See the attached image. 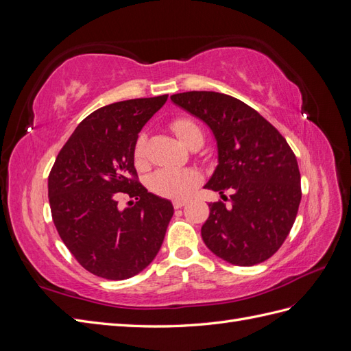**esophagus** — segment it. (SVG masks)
<instances>
[{"label":"esophagus","mask_w":351,"mask_h":351,"mask_svg":"<svg viewBox=\"0 0 351 351\" xmlns=\"http://www.w3.org/2000/svg\"><path fill=\"white\" fill-rule=\"evenodd\" d=\"M186 204H187V200H180V199H176V200L173 202V205H174V208H176V209L183 208Z\"/></svg>","instance_id":"esophagus-1"}]
</instances>
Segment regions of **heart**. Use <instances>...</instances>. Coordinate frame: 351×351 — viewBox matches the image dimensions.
I'll return each instance as SVG.
<instances>
[{"label":"heart","mask_w":351,"mask_h":351,"mask_svg":"<svg viewBox=\"0 0 351 351\" xmlns=\"http://www.w3.org/2000/svg\"><path fill=\"white\" fill-rule=\"evenodd\" d=\"M171 129L177 137L186 146L196 137H204L200 127L190 119H177L171 123ZM145 146H146V134L142 133L137 136L134 143V159L137 162H142L145 158ZM200 176L195 169L190 168H161L149 177V187L154 193L171 197V199H184L193 192V189L199 183Z\"/></svg>","instance_id":"1"}]
</instances>
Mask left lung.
I'll return each mask as SVG.
<instances>
[{
	"instance_id": "obj_1",
	"label": "left lung",
	"mask_w": 351,
	"mask_h": 351,
	"mask_svg": "<svg viewBox=\"0 0 351 351\" xmlns=\"http://www.w3.org/2000/svg\"><path fill=\"white\" fill-rule=\"evenodd\" d=\"M171 101L204 121L217 142L218 165L204 189L230 205L209 204L200 230L208 249L237 267L269 259L289 236L302 199L291 147L258 111L230 95L193 90Z\"/></svg>"
}]
</instances>
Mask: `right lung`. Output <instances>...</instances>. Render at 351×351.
<instances>
[{
	"instance_id": "add662e5",
	"label": "right lung",
	"mask_w": 351,
	"mask_h": 351,
	"mask_svg": "<svg viewBox=\"0 0 351 351\" xmlns=\"http://www.w3.org/2000/svg\"><path fill=\"white\" fill-rule=\"evenodd\" d=\"M168 95L114 102L73 132L48 177L52 221L84 269L107 280L142 272L158 254L173 204L137 182L134 143ZM121 194L134 197L121 208Z\"/></svg>"
}]
</instances>
